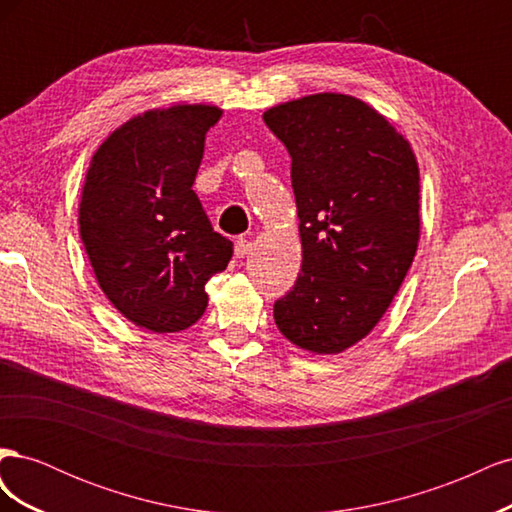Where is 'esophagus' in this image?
I'll use <instances>...</instances> for the list:
<instances>
[{"label":"esophagus","mask_w":512,"mask_h":512,"mask_svg":"<svg viewBox=\"0 0 512 512\" xmlns=\"http://www.w3.org/2000/svg\"><path fill=\"white\" fill-rule=\"evenodd\" d=\"M250 252H252V243L250 241H247V239H237L235 241V256L237 258H245Z\"/></svg>","instance_id":"esophagus-1"}]
</instances>
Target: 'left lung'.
Returning <instances> with one entry per match:
<instances>
[{"label": "left lung", "mask_w": 512, "mask_h": 512, "mask_svg": "<svg viewBox=\"0 0 512 512\" xmlns=\"http://www.w3.org/2000/svg\"><path fill=\"white\" fill-rule=\"evenodd\" d=\"M288 149L303 245L301 273L273 318L294 346L335 354L389 309L412 265L418 164L410 143L369 104L316 94L262 115Z\"/></svg>", "instance_id": "obj_1"}]
</instances>
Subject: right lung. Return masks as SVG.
I'll list each match as a JSON object with an SVG mask.
<instances>
[{
  "mask_svg": "<svg viewBox=\"0 0 512 512\" xmlns=\"http://www.w3.org/2000/svg\"><path fill=\"white\" fill-rule=\"evenodd\" d=\"M220 117L207 104L147 111L91 158L81 239L106 299L141 329L192 327L209 301L205 284L232 258V243L213 230L192 190L205 136Z\"/></svg>",
  "mask_w": 512,
  "mask_h": 512,
  "instance_id": "right-lung-1",
  "label": "right lung"
}]
</instances>
